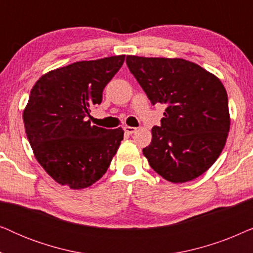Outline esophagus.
Returning a JSON list of instances; mask_svg holds the SVG:
<instances>
[{
    "instance_id": "34e87169",
    "label": "esophagus",
    "mask_w": 253,
    "mask_h": 253,
    "mask_svg": "<svg viewBox=\"0 0 253 253\" xmlns=\"http://www.w3.org/2000/svg\"><path fill=\"white\" fill-rule=\"evenodd\" d=\"M124 131H126V133H127V134H132L137 131V127L126 126H124Z\"/></svg>"
}]
</instances>
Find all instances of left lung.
<instances>
[{
	"instance_id": "left-lung-1",
	"label": "left lung",
	"mask_w": 253,
	"mask_h": 253,
	"mask_svg": "<svg viewBox=\"0 0 253 253\" xmlns=\"http://www.w3.org/2000/svg\"><path fill=\"white\" fill-rule=\"evenodd\" d=\"M126 64L152 105H166L160 126L143 150L154 171L171 183L192 181L211 168L230 127L226 88L219 78L183 58L127 55Z\"/></svg>"
}]
</instances>
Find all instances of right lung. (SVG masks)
I'll list each match as a JSON object with an SVG mask.
<instances>
[{
    "instance_id": "1",
    "label": "right lung",
    "mask_w": 253,
    "mask_h": 253,
    "mask_svg": "<svg viewBox=\"0 0 253 253\" xmlns=\"http://www.w3.org/2000/svg\"><path fill=\"white\" fill-rule=\"evenodd\" d=\"M126 55L81 61L41 76L23 120L34 157L61 185L79 190L105 175L123 140L122 127L91 126L92 107L122 67Z\"/></svg>"
}]
</instances>
